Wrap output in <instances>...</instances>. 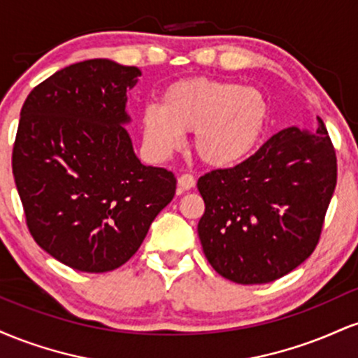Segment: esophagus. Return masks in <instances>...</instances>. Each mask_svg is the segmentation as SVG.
<instances>
[{"mask_svg":"<svg viewBox=\"0 0 358 358\" xmlns=\"http://www.w3.org/2000/svg\"><path fill=\"white\" fill-rule=\"evenodd\" d=\"M193 187H195V178H193L192 175L185 173L182 176H178V193L192 190Z\"/></svg>","mask_w":358,"mask_h":358,"instance_id":"obj_1","label":"esophagus"}]
</instances>
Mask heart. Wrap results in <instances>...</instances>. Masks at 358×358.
<instances>
[{
	"label": "heart",
	"instance_id": "b5f03b06",
	"mask_svg": "<svg viewBox=\"0 0 358 358\" xmlns=\"http://www.w3.org/2000/svg\"><path fill=\"white\" fill-rule=\"evenodd\" d=\"M269 121L264 94L237 82L190 79L171 84L162 106L141 113L143 143L156 159H165L193 131L192 148L213 168L237 165L256 150Z\"/></svg>",
	"mask_w": 358,
	"mask_h": 358
}]
</instances>
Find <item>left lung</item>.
I'll list each match as a JSON object with an SVG mask.
<instances>
[{"mask_svg":"<svg viewBox=\"0 0 358 358\" xmlns=\"http://www.w3.org/2000/svg\"><path fill=\"white\" fill-rule=\"evenodd\" d=\"M315 133L286 127L234 168L200 176L203 254L220 276L264 285L311 256L336 185L323 121Z\"/></svg>","mask_w":358,"mask_h":358,"instance_id":"obj_1","label":"left lung"}]
</instances>
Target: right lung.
<instances>
[{"label": "right lung", "instance_id": "add662e5", "mask_svg": "<svg viewBox=\"0 0 358 358\" xmlns=\"http://www.w3.org/2000/svg\"><path fill=\"white\" fill-rule=\"evenodd\" d=\"M141 71L108 59L69 65L28 94L13 146V176L30 234L82 273L134 256L173 200L171 171L146 166L126 124V90Z\"/></svg>", "mask_w": 358, "mask_h": 358}]
</instances>
